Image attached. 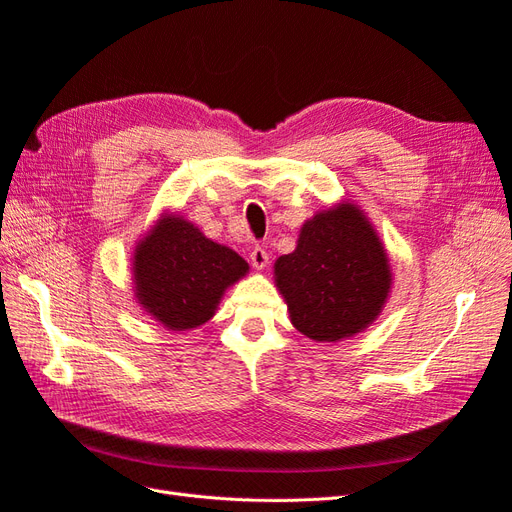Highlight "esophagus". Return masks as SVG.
<instances>
[{
  "label": "esophagus",
  "instance_id": "1",
  "mask_svg": "<svg viewBox=\"0 0 512 512\" xmlns=\"http://www.w3.org/2000/svg\"><path fill=\"white\" fill-rule=\"evenodd\" d=\"M250 260H252V267L262 271L267 265H269V254L262 250V247H254L252 254H250Z\"/></svg>",
  "mask_w": 512,
  "mask_h": 512
}]
</instances>
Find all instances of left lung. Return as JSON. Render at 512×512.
<instances>
[{"instance_id":"obj_1","label":"left lung","mask_w":512,"mask_h":512,"mask_svg":"<svg viewBox=\"0 0 512 512\" xmlns=\"http://www.w3.org/2000/svg\"><path fill=\"white\" fill-rule=\"evenodd\" d=\"M273 277L294 329L314 342L363 333L382 314L393 288L389 254L363 209L350 200L305 220L294 252L275 260Z\"/></svg>"}]
</instances>
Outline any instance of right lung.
<instances>
[{"mask_svg":"<svg viewBox=\"0 0 512 512\" xmlns=\"http://www.w3.org/2000/svg\"><path fill=\"white\" fill-rule=\"evenodd\" d=\"M250 265L205 237L179 213H162L132 254L134 299L168 331H192L213 318L224 292Z\"/></svg>","mask_w":512,"mask_h":512,"instance_id":"1","label":"right lung"}]
</instances>
